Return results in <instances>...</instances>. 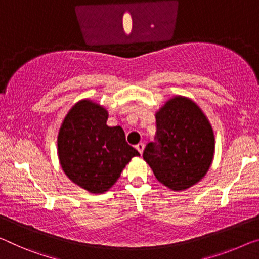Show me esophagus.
Listing matches in <instances>:
<instances>
[{"label": "esophagus", "mask_w": 259, "mask_h": 259, "mask_svg": "<svg viewBox=\"0 0 259 259\" xmlns=\"http://www.w3.org/2000/svg\"><path fill=\"white\" fill-rule=\"evenodd\" d=\"M135 148L138 149V152L140 153V154H142L143 153V150H145V145H143V143H138L137 146H135Z\"/></svg>", "instance_id": "1"}]
</instances>
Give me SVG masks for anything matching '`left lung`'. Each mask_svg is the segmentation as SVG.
Listing matches in <instances>:
<instances>
[{
  "label": "left lung",
  "instance_id": "8db88e82",
  "mask_svg": "<svg viewBox=\"0 0 259 259\" xmlns=\"http://www.w3.org/2000/svg\"><path fill=\"white\" fill-rule=\"evenodd\" d=\"M156 140L147 145L145 160L157 181L172 191L200 182L215 150L212 125L199 105L185 96L168 99L156 112Z\"/></svg>",
  "mask_w": 259,
  "mask_h": 259
}]
</instances>
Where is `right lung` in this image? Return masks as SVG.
I'll return each instance as SVG.
<instances>
[{"label": "right lung", "mask_w": 259, "mask_h": 259, "mask_svg": "<svg viewBox=\"0 0 259 259\" xmlns=\"http://www.w3.org/2000/svg\"><path fill=\"white\" fill-rule=\"evenodd\" d=\"M109 112L84 98L70 107L58 133L59 162L69 180L90 193L109 191L137 149L126 142L120 126L106 125Z\"/></svg>", "instance_id": "right-lung-1"}]
</instances>
